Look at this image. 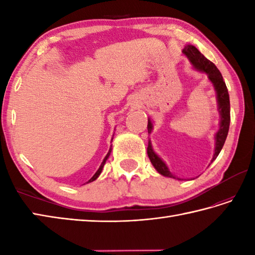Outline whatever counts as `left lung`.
Listing matches in <instances>:
<instances>
[{"instance_id":"1","label":"left lung","mask_w":255,"mask_h":255,"mask_svg":"<svg viewBox=\"0 0 255 255\" xmlns=\"http://www.w3.org/2000/svg\"><path fill=\"white\" fill-rule=\"evenodd\" d=\"M183 53L185 55L188 60L191 61L193 64L194 69H196L199 72H204L208 75V79L211 83H213L216 94H217V102H218V112L220 114V126H219V130L217 131L215 136V153L213 156V160L211 162L215 161L216 158H217L218 154L220 153L221 149H223L227 134H228L229 131V125H230V101H229V93H228V89H227L225 81L223 79V75H221L220 71L217 69V67L215 64L209 61L207 58H205L204 55H202L198 51L196 47H194L192 45H187L185 48L183 49ZM152 127L153 125L151 123L150 118L148 119V132L151 133L152 131ZM147 152L148 156L151 161V163L154 166V169L158 171L161 175L167 176V177H172V178H176L170 172L169 167L166 166L160 156L156 154L153 149L152 145H151V142L149 141L148 143V148H147ZM177 180H181V178H177Z\"/></svg>"}]
</instances>
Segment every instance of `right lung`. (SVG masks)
<instances>
[{"instance_id":"add662e5","label":"right lung","mask_w":255,"mask_h":255,"mask_svg":"<svg viewBox=\"0 0 255 255\" xmlns=\"http://www.w3.org/2000/svg\"><path fill=\"white\" fill-rule=\"evenodd\" d=\"M112 140H113V139H112ZM111 152H112V149L110 148V151H108V153L106 154V156H105V158H104V160H103V162H102V164H101V166L99 167V170H97V171H96V173H95V174H94L93 176H92V177L90 178V181H89V182H86V183L93 182V181H95V180H96V178H97V177H99V176H100V174H101V173H102V170H103V167H104V165H105V162H106V160L108 159V156H110Z\"/></svg>"}]
</instances>
